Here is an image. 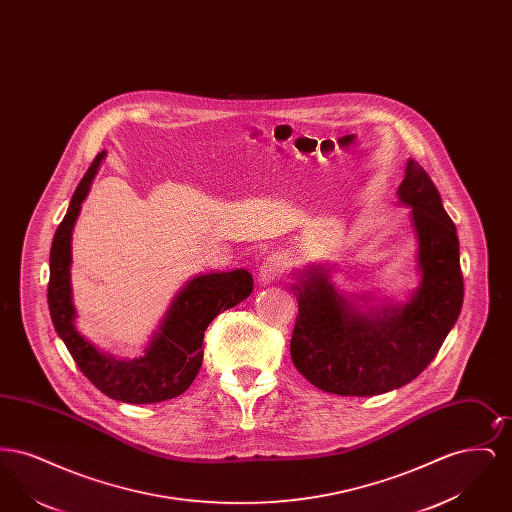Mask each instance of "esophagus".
<instances>
[{
  "instance_id": "34e87169",
  "label": "esophagus",
  "mask_w": 512,
  "mask_h": 512,
  "mask_svg": "<svg viewBox=\"0 0 512 512\" xmlns=\"http://www.w3.org/2000/svg\"><path fill=\"white\" fill-rule=\"evenodd\" d=\"M282 272H284V257L278 255V253H272V255H268L261 268H259V282L261 284H272L282 276Z\"/></svg>"
}]
</instances>
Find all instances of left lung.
Returning <instances> with one entry per match:
<instances>
[{
  "instance_id": "8db88e82",
  "label": "left lung",
  "mask_w": 512,
  "mask_h": 512,
  "mask_svg": "<svg viewBox=\"0 0 512 512\" xmlns=\"http://www.w3.org/2000/svg\"><path fill=\"white\" fill-rule=\"evenodd\" d=\"M411 207L418 238L420 288L405 305L368 313L341 297L326 270H309L293 286L299 299L290 353L295 368L318 390L378 395L414 380L434 361L463 307L459 238L428 172L409 159L397 190Z\"/></svg>"
}]
</instances>
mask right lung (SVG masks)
Returning <instances> with one entry per match:
<instances>
[{
  "label": "right lung",
  "mask_w": 512,
  "mask_h": 512,
  "mask_svg": "<svg viewBox=\"0 0 512 512\" xmlns=\"http://www.w3.org/2000/svg\"><path fill=\"white\" fill-rule=\"evenodd\" d=\"M103 157L105 151L92 161L53 236L49 251V315L74 363L101 393L122 403H159L178 397L192 386L203 361L207 326L219 313L247 299L253 290V276L244 268L195 276L176 293L142 357L128 361L99 351L74 326L71 240L82 201L90 192Z\"/></svg>",
  "instance_id": "right-lung-1"
}]
</instances>
